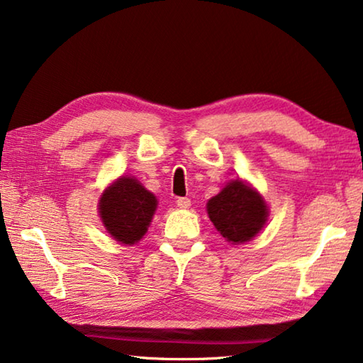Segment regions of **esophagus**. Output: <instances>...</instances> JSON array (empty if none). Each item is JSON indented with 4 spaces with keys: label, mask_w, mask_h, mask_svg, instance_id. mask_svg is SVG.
<instances>
[{
    "label": "esophagus",
    "mask_w": 363,
    "mask_h": 363,
    "mask_svg": "<svg viewBox=\"0 0 363 363\" xmlns=\"http://www.w3.org/2000/svg\"><path fill=\"white\" fill-rule=\"evenodd\" d=\"M176 205L179 206V208L186 210V208H189V206H191V199H187V197H179V199L176 200Z\"/></svg>",
    "instance_id": "1"
}]
</instances>
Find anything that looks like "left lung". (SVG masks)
<instances>
[{
  "label": "left lung",
  "instance_id": "1",
  "mask_svg": "<svg viewBox=\"0 0 363 363\" xmlns=\"http://www.w3.org/2000/svg\"><path fill=\"white\" fill-rule=\"evenodd\" d=\"M210 221L234 245L249 242L268 220V205L250 184L233 179L206 203Z\"/></svg>",
  "mask_w": 363,
  "mask_h": 363
}]
</instances>
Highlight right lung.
Here are the masks:
<instances>
[{
  "label": "right lung",
  "mask_w": 363,
  "mask_h": 363,
  "mask_svg": "<svg viewBox=\"0 0 363 363\" xmlns=\"http://www.w3.org/2000/svg\"><path fill=\"white\" fill-rule=\"evenodd\" d=\"M158 200L130 176H121L103 191L99 213L108 234L124 245H134L147 234Z\"/></svg>",
  "instance_id": "add662e5"
}]
</instances>
